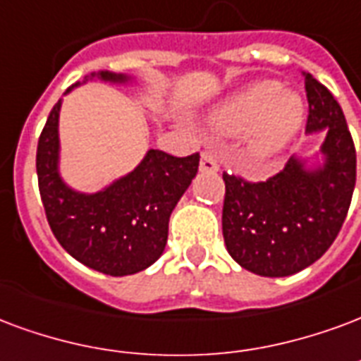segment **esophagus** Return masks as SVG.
Instances as JSON below:
<instances>
[{"label":"esophagus","instance_id":"obj_1","mask_svg":"<svg viewBox=\"0 0 361 361\" xmlns=\"http://www.w3.org/2000/svg\"><path fill=\"white\" fill-rule=\"evenodd\" d=\"M220 168V162H218V159H216L214 154L212 153H204L201 154V170L202 172H216Z\"/></svg>","mask_w":361,"mask_h":361}]
</instances>
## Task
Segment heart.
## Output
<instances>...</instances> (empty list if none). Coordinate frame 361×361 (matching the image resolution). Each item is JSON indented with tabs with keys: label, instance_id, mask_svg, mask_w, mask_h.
Returning a JSON list of instances; mask_svg holds the SVG:
<instances>
[{
	"label": "heart",
	"instance_id": "obj_1",
	"mask_svg": "<svg viewBox=\"0 0 361 361\" xmlns=\"http://www.w3.org/2000/svg\"><path fill=\"white\" fill-rule=\"evenodd\" d=\"M302 118L300 97L283 92L279 82H260L218 106L212 126L226 135L252 132V153L268 159L295 137Z\"/></svg>",
	"mask_w": 361,
	"mask_h": 361
}]
</instances>
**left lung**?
Here are the masks:
<instances>
[{"instance_id": "8db88e82", "label": "left lung", "mask_w": 361, "mask_h": 361, "mask_svg": "<svg viewBox=\"0 0 361 361\" xmlns=\"http://www.w3.org/2000/svg\"><path fill=\"white\" fill-rule=\"evenodd\" d=\"M306 130H325V164L306 170L295 157L266 181L224 172V241L235 262L256 276H293L337 239L356 185V147L333 93L302 72Z\"/></svg>"}]
</instances>
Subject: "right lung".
Here are the masks:
<instances>
[{"label":"right lung","mask_w":361,"mask_h":361,"mask_svg":"<svg viewBox=\"0 0 361 361\" xmlns=\"http://www.w3.org/2000/svg\"><path fill=\"white\" fill-rule=\"evenodd\" d=\"M97 76L128 80L113 72ZM59 111L61 101L47 116L36 153L39 195L53 235L72 258L106 276H132L149 268L166 247L170 214L199 170L201 157L151 149L140 166L113 185L93 195L78 193L66 188L57 170Z\"/></svg>","instance_id":"obj_1"}]
</instances>
